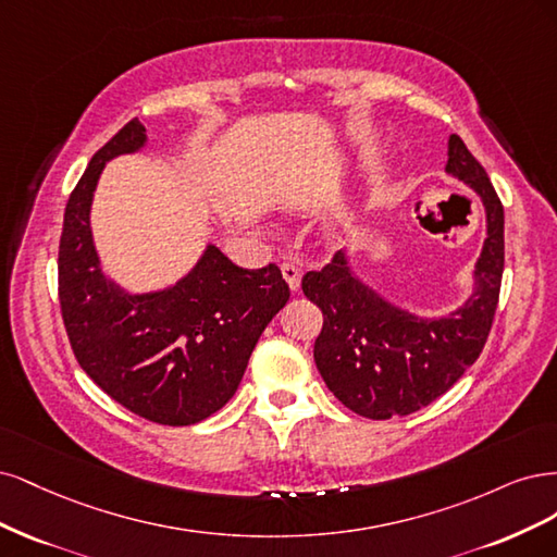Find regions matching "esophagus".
<instances>
[{
    "label": "esophagus",
    "mask_w": 557,
    "mask_h": 557,
    "mask_svg": "<svg viewBox=\"0 0 557 557\" xmlns=\"http://www.w3.org/2000/svg\"><path fill=\"white\" fill-rule=\"evenodd\" d=\"M282 277L286 280V284H289V289H292L294 294L300 292V277H302V273H300L298 265H294V263H282Z\"/></svg>",
    "instance_id": "esophagus-1"
}]
</instances>
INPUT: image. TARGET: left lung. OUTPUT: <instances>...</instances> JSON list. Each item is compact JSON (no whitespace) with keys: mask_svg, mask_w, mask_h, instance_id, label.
<instances>
[{"mask_svg":"<svg viewBox=\"0 0 557 557\" xmlns=\"http://www.w3.org/2000/svg\"><path fill=\"white\" fill-rule=\"evenodd\" d=\"M446 175L468 185L486 212V240L472 292L456 310L423 317L388 300L354 271L349 249L302 292L324 312L314 363L333 396L366 419L407 417L451 388L486 345L505 271V210L486 171L460 136H448Z\"/></svg>","mask_w":557,"mask_h":557,"instance_id":"8db88e82","label":"left lung"}]
</instances>
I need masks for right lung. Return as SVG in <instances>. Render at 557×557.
Returning a JSON list of instances; mask_svg holds the SVG:
<instances>
[{
	"instance_id": "obj_1",
	"label": "right lung",
	"mask_w": 557,
	"mask_h": 557,
	"mask_svg": "<svg viewBox=\"0 0 557 557\" xmlns=\"http://www.w3.org/2000/svg\"><path fill=\"white\" fill-rule=\"evenodd\" d=\"M146 146V127L134 117L69 196L58 259L62 319L81 368L115 403L161 425H191L238 391L289 284L275 263L245 271L212 243L164 289L134 294L106 275L89 226L95 189L111 159Z\"/></svg>"
}]
</instances>
